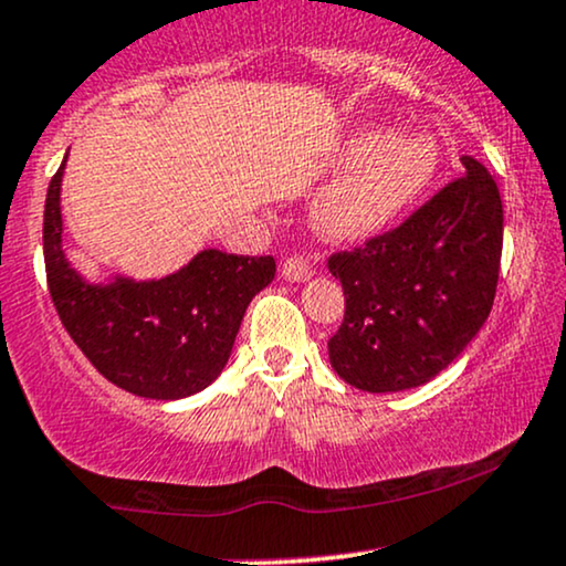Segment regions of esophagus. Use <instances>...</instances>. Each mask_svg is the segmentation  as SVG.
Listing matches in <instances>:
<instances>
[{
    "label": "esophagus",
    "mask_w": 566,
    "mask_h": 566,
    "mask_svg": "<svg viewBox=\"0 0 566 566\" xmlns=\"http://www.w3.org/2000/svg\"><path fill=\"white\" fill-rule=\"evenodd\" d=\"M313 269L308 265V261H303V258L297 255H290L287 261L282 263V276L287 279V282H305V279H311Z\"/></svg>",
    "instance_id": "esophagus-1"
}]
</instances>
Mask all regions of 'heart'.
Segmentation results:
<instances>
[{
    "instance_id": "heart-1",
    "label": "heart",
    "mask_w": 566,
    "mask_h": 566,
    "mask_svg": "<svg viewBox=\"0 0 566 566\" xmlns=\"http://www.w3.org/2000/svg\"><path fill=\"white\" fill-rule=\"evenodd\" d=\"M350 168L318 195L313 221L335 240H356L390 227L427 192L440 166L432 136L390 139L382 128L358 134Z\"/></svg>"
}]
</instances>
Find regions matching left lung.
Instances as JSON below:
<instances>
[{"mask_svg": "<svg viewBox=\"0 0 566 566\" xmlns=\"http://www.w3.org/2000/svg\"><path fill=\"white\" fill-rule=\"evenodd\" d=\"M461 163L464 176L400 227L329 255L345 292L329 364L358 390L430 382L490 316L503 248L501 192L480 160Z\"/></svg>", "mask_w": 566, "mask_h": 566, "instance_id": "left-lung-1", "label": "left lung"}]
</instances>
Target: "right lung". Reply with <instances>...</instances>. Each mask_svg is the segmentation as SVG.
<instances>
[{
  "mask_svg": "<svg viewBox=\"0 0 566 566\" xmlns=\"http://www.w3.org/2000/svg\"><path fill=\"white\" fill-rule=\"evenodd\" d=\"M44 202L46 284L60 322L107 382L149 400H179L213 382L231 356L248 305L276 274L271 255L202 250L181 271L88 284L63 253L60 181Z\"/></svg>",
  "mask_w": 566,
  "mask_h": 566,
  "instance_id": "add662e5",
  "label": "right lung"
}]
</instances>
